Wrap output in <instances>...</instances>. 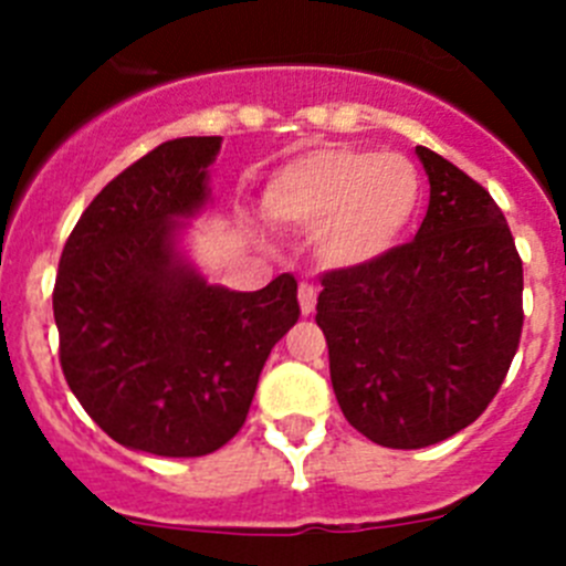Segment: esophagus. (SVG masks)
<instances>
[{
	"label": "esophagus",
	"mask_w": 566,
	"mask_h": 566,
	"mask_svg": "<svg viewBox=\"0 0 566 566\" xmlns=\"http://www.w3.org/2000/svg\"><path fill=\"white\" fill-rule=\"evenodd\" d=\"M297 297H300V308H303V314H312L314 306H317V289H314L312 283H300Z\"/></svg>",
	"instance_id": "1"
}]
</instances>
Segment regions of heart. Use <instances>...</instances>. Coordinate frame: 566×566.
<instances>
[{
    "instance_id": "b5f03b06",
    "label": "heart",
    "mask_w": 566,
    "mask_h": 566,
    "mask_svg": "<svg viewBox=\"0 0 566 566\" xmlns=\"http://www.w3.org/2000/svg\"><path fill=\"white\" fill-rule=\"evenodd\" d=\"M422 201L419 172L405 155L363 147H314L263 187V214L312 232L319 260L337 269L374 263L399 247Z\"/></svg>"
}]
</instances>
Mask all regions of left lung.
<instances>
[{
  "label": "left lung",
  "instance_id": "obj_1",
  "mask_svg": "<svg viewBox=\"0 0 566 566\" xmlns=\"http://www.w3.org/2000/svg\"><path fill=\"white\" fill-rule=\"evenodd\" d=\"M431 203L417 238L323 274L317 326L345 419L413 451L476 422L522 339V258L488 189L417 147Z\"/></svg>",
  "mask_w": 566,
  "mask_h": 566
}]
</instances>
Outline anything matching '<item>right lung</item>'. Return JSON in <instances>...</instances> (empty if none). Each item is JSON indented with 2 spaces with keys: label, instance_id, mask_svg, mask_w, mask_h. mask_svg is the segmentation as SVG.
Wrapping results in <instances>:
<instances>
[{
  "label": "right lung",
  "instance_id": "obj_1",
  "mask_svg": "<svg viewBox=\"0 0 566 566\" xmlns=\"http://www.w3.org/2000/svg\"><path fill=\"white\" fill-rule=\"evenodd\" d=\"M218 135L175 138L90 201L53 286L59 363L90 419L124 448L207 457L243 428L269 352L297 323V280L212 286L175 249L209 198Z\"/></svg>",
  "mask_w": 566,
  "mask_h": 566
}]
</instances>
